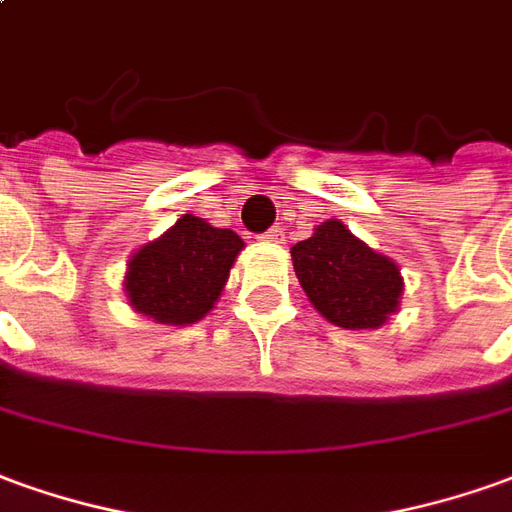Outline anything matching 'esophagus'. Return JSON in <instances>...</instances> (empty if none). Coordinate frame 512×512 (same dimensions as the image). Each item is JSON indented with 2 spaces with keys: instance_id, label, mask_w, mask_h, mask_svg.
I'll use <instances>...</instances> for the list:
<instances>
[{
  "instance_id": "esophagus-1",
  "label": "esophagus",
  "mask_w": 512,
  "mask_h": 512,
  "mask_svg": "<svg viewBox=\"0 0 512 512\" xmlns=\"http://www.w3.org/2000/svg\"><path fill=\"white\" fill-rule=\"evenodd\" d=\"M263 238H266V241H274V244H282L285 232H282V227H271V230L263 232Z\"/></svg>"
}]
</instances>
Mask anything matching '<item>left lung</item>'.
<instances>
[{
  "label": "left lung",
  "mask_w": 512,
  "mask_h": 512,
  "mask_svg": "<svg viewBox=\"0 0 512 512\" xmlns=\"http://www.w3.org/2000/svg\"><path fill=\"white\" fill-rule=\"evenodd\" d=\"M293 271L321 316L343 330H377L396 313L402 274L338 219L291 249Z\"/></svg>",
  "instance_id": "1"
}]
</instances>
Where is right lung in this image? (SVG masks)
Returning <instances> with one entry per match:
<instances>
[{
    "label": "right lung",
    "instance_id": "add662e5",
    "mask_svg": "<svg viewBox=\"0 0 512 512\" xmlns=\"http://www.w3.org/2000/svg\"><path fill=\"white\" fill-rule=\"evenodd\" d=\"M241 249V235L185 213L130 257L124 293L138 313L160 324H194L213 310Z\"/></svg>",
    "mask_w": 512,
    "mask_h": 512
}]
</instances>
